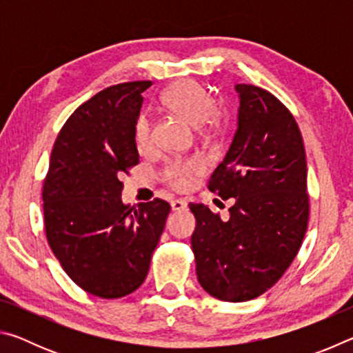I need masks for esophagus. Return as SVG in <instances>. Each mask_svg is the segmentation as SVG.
<instances>
[{
	"mask_svg": "<svg viewBox=\"0 0 353 353\" xmlns=\"http://www.w3.org/2000/svg\"><path fill=\"white\" fill-rule=\"evenodd\" d=\"M187 208V201L183 199H176L171 202V210L172 212H181V210H185Z\"/></svg>",
	"mask_w": 353,
	"mask_h": 353,
	"instance_id": "34e87169",
	"label": "esophagus"
}]
</instances>
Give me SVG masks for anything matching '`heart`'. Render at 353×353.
Listing matches in <instances>:
<instances>
[{
  "mask_svg": "<svg viewBox=\"0 0 353 353\" xmlns=\"http://www.w3.org/2000/svg\"><path fill=\"white\" fill-rule=\"evenodd\" d=\"M163 104L166 109L174 112L193 126L202 124L205 130H214L221 126V112L214 107L212 94L196 82L182 81L172 83L163 94ZM149 140L151 123L146 117H140L135 124V141L143 148ZM201 170L202 166L196 160L172 163L165 171V181L177 190H185L193 182V176Z\"/></svg>",
  "mask_w": 353,
  "mask_h": 353,
  "instance_id": "1",
  "label": "heart"
}]
</instances>
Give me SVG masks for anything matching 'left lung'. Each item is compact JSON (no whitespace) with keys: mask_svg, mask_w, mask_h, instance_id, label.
Listing matches in <instances>:
<instances>
[{"mask_svg":"<svg viewBox=\"0 0 353 353\" xmlns=\"http://www.w3.org/2000/svg\"><path fill=\"white\" fill-rule=\"evenodd\" d=\"M236 130L208 190L235 199L230 218L190 204L196 274L208 294L225 302L259 297L299 252L308 224L307 159L294 117L270 92L236 83Z\"/></svg>","mask_w":353,"mask_h":353,"instance_id":"obj_1","label":"left lung"}]
</instances>
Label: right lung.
I'll list each match as a JSON object with an SVG mask.
<instances>
[{"instance_id": "1", "label": "right lung", "mask_w": 353, "mask_h": 353, "mask_svg": "<svg viewBox=\"0 0 353 353\" xmlns=\"http://www.w3.org/2000/svg\"><path fill=\"white\" fill-rule=\"evenodd\" d=\"M151 81L105 88L77 107L57 135L43 183L46 238L63 271L104 299L145 282L171 207L124 204L123 172L139 163L135 124Z\"/></svg>"}]
</instances>
